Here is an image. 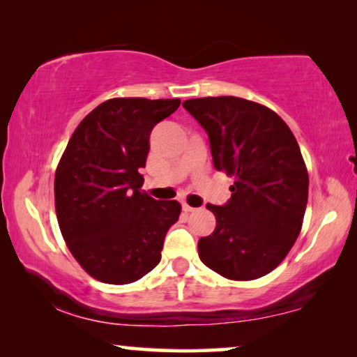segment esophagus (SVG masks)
<instances>
[{"label":"esophagus","instance_id":"1","mask_svg":"<svg viewBox=\"0 0 357 357\" xmlns=\"http://www.w3.org/2000/svg\"><path fill=\"white\" fill-rule=\"evenodd\" d=\"M182 209H183L185 213H193V211H195V208L190 206V204H187V203L182 204Z\"/></svg>","mask_w":357,"mask_h":357}]
</instances>
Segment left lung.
<instances>
[{
	"label": "left lung",
	"instance_id": "left-lung-1",
	"mask_svg": "<svg viewBox=\"0 0 357 357\" xmlns=\"http://www.w3.org/2000/svg\"><path fill=\"white\" fill-rule=\"evenodd\" d=\"M203 126L213 164L234 177L231 199L206 204L216 216L211 236L198 241L208 268L234 281L268 275L299 236L309 197V174L299 144L275 112L241 97L183 102Z\"/></svg>",
	"mask_w": 357,
	"mask_h": 357
}]
</instances>
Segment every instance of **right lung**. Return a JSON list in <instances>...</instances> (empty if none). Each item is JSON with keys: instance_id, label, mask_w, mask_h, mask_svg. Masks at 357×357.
Here are the masks:
<instances>
[{"instance_id": "obj_1", "label": "right lung", "mask_w": 357, "mask_h": 357, "mask_svg": "<svg viewBox=\"0 0 357 357\" xmlns=\"http://www.w3.org/2000/svg\"><path fill=\"white\" fill-rule=\"evenodd\" d=\"M180 99H110L77 125L55 174V208L68 248L87 275L128 284L153 270L178 202L141 192L149 135Z\"/></svg>"}]
</instances>
